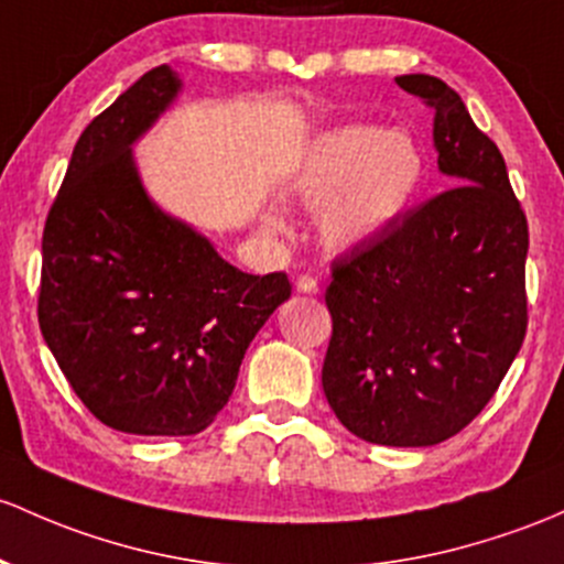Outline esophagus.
Masks as SVG:
<instances>
[{
    "mask_svg": "<svg viewBox=\"0 0 564 564\" xmlns=\"http://www.w3.org/2000/svg\"><path fill=\"white\" fill-rule=\"evenodd\" d=\"M296 292H300V294H318L321 292V283L315 281L313 275H302L300 281H296Z\"/></svg>",
    "mask_w": 564,
    "mask_h": 564,
    "instance_id": "obj_1",
    "label": "esophagus"
}]
</instances>
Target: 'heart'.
<instances>
[{
  "instance_id": "obj_1",
  "label": "heart",
  "mask_w": 564,
  "mask_h": 564,
  "mask_svg": "<svg viewBox=\"0 0 564 564\" xmlns=\"http://www.w3.org/2000/svg\"><path fill=\"white\" fill-rule=\"evenodd\" d=\"M429 182V158L410 133L380 126L324 131L302 154L292 195L318 212L326 249L358 251L391 235L417 206ZM264 225L281 230L268 216Z\"/></svg>"
}]
</instances>
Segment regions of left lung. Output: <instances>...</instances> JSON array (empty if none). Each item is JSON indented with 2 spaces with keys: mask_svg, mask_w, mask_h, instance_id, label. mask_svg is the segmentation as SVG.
<instances>
[{
  "mask_svg": "<svg viewBox=\"0 0 564 564\" xmlns=\"http://www.w3.org/2000/svg\"><path fill=\"white\" fill-rule=\"evenodd\" d=\"M395 83L433 109L438 171L457 187L334 259L321 382L364 442L431 447L485 410L522 348L530 238L503 154L463 98L431 74Z\"/></svg>",
  "mask_w": 564,
  "mask_h": 564,
  "instance_id": "obj_1",
  "label": "left lung"
}]
</instances>
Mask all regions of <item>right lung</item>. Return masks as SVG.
I'll use <instances>...</instances> for the list:
<instances>
[{
	"label": "right lung",
	"mask_w": 564,
	"mask_h": 564,
	"mask_svg": "<svg viewBox=\"0 0 564 564\" xmlns=\"http://www.w3.org/2000/svg\"><path fill=\"white\" fill-rule=\"evenodd\" d=\"M182 90L158 66L79 135L42 235L40 329L72 391L109 429L192 436L230 401L286 272L249 275L152 203L133 144Z\"/></svg>",
	"instance_id": "right-lung-1"
}]
</instances>
